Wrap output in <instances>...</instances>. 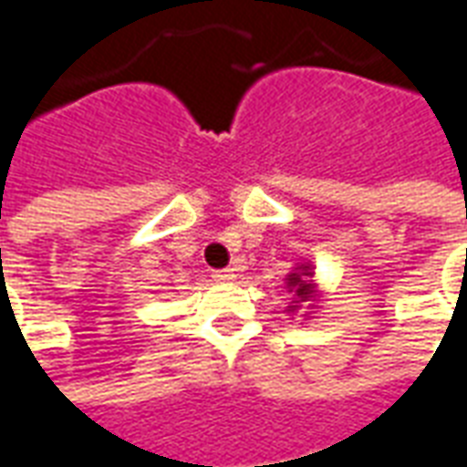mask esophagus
I'll return each instance as SVG.
<instances>
[{"instance_id": "esophagus-1", "label": "esophagus", "mask_w": 467, "mask_h": 467, "mask_svg": "<svg viewBox=\"0 0 467 467\" xmlns=\"http://www.w3.org/2000/svg\"><path fill=\"white\" fill-rule=\"evenodd\" d=\"M234 278H236L234 268H219V271H213V281H219V284H231Z\"/></svg>"}]
</instances>
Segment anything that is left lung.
I'll use <instances>...</instances> for the list:
<instances>
[{"instance_id": "1", "label": "left lung", "mask_w": 467, "mask_h": 467, "mask_svg": "<svg viewBox=\"0 0 467 467\" xmlns=\"http://www.w3.org/2000/svg\"><path fill=\"white\" fill-rule=\"evenodd\" d=\"M285 288H288V294H294V301L285 308L288 313L298 311L301 304H308L313 308V304H318V298H321L318 285L313 284V266L308 261L298 264L291 274L285 275ZM306 316H311V313H306Z\"/></svg>"}]
</instances>
